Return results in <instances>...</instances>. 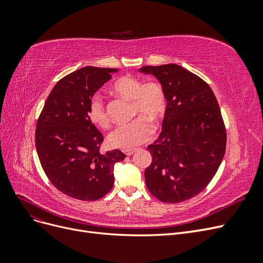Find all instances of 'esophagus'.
<instances>
[{
	"label": "esophagus",
	"mask_w": 263,
	"mask_h": 263,
	"mask_svg": "<svg viewBox=\"0 0 263 263\" xmlns=\"http://www.w3.org/2000/svg\"><path fill=\"white\" fill-rule=\"evenodd\" d=\"M134 153H135V150H126V151H125V154H126L127 156H132Z\"/></svg>",
	"instance_id": "34e87169"
}]
</instances>
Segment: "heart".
I'll return each instance as SVG.
<instances>
[{
	"label": "heart",
	"mask_w": 263,
	"mask_h": 263,
	"mask_svg": "<svg viewBox=\"0 0 263 263\" xmlns=\"http://www.w3.org/2000/svg\"><path fill=\"white\" fill-rule=\"evenodd\" d=\"M112 91L133 101V116H139L130 123L117 126L108 135L107 142L110 147L123 150H130L148 141L153 134V127L148 123L158 124L163 118L168 100L163 85L159 81L145 82L139 78L124 76L113 83ZM87 117L102 129L110 126V117L105 103L94 95L87 105Z\"/></svg>",
	"instance_id": "obj_1"
}]
</instances>
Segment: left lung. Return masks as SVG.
<instances>
[{"instance_id": "1", "label": "left lung", "mask_w": 263, "mask_h": 263, "mask_svg": "<svg viewBox=\"0 0 263 263\" xmlns=\"http://www.w3.org/2000/svg\"><path fill=\"white\" fill-rule=\"evenodd\" d=\"M163 85L168 106L162 132L148 146L149 192L163 203L190 200L209 185L226 151V128L216 97L198 76L170 63L146 66Z\"/></svg>"}]
</instances>
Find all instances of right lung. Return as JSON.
I'll return each mask as SVG.
<instances>
[{
	"mask_svg": "<svg viewBox=\"0 0 263 263\" xmlns=\"http://www.w3.org/2000/svg\"><path fill=\"white\" fill-rule=\"evenodd\" d=\"M110 68L84 67L53 86L37 119L35 144L47 178L60 192L81 201H97L114 183V165L126 155L101 153L104 137L87 117L94 93L112 78Z\"/></svg>",
	"mask_w": 263,
	"mask_h": 263,
	"instance_id": "1",
	"label": "right lung"
}]
</instances>
